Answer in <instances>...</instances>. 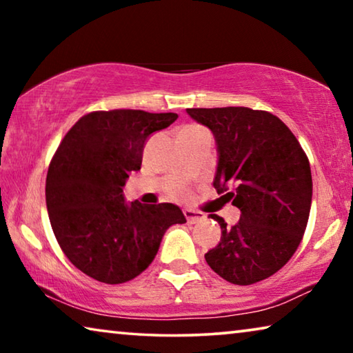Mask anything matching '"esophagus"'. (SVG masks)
<instances>
[{"label":"esophagus","instance_id":"34e87169","mask_svg":"<svg viewBox=\"0 0 353 353\" xmlns=\"http://www.w3.org/2000/svg\"><path fill=\"white\" fill-rule=\"evenodd\" d=\"M183 214H185V218H187V221L190 224H196V223H201V221H204V213H201V212H194V210H191V208H185L183 210Z\"/></svg>","mask_w":353,"mask_h":353}]
</instances>
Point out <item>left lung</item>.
<instances>
[{"instance_id": "left-lung-1", "label": "left lung", "mask_w": 353, "mask_h": 353, "mask_svg": "<svg viewBox=\"0 0 353 353\" xmlns=\"http://www.w3.org/2000/svg\"><path fill=\"white\" fill-rule=\"evenodd\" d=\"M187 113L212 130L218 151L213 187L241 212L232 227L210 214L221 225V240L205 254L208 266L235 285L271 277L288 263L305 234L313 196L305 152L270 112L218 107Z\"/></svg>"}]
</instances>
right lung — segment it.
<instances>
[{"label":"right lung","instance_id":"right-lung-1","mask_svg":"<svg viewBox=\"0 0 353 353\" xmlns=\"http://www.w3.org/2000/svg\"><path fill=\"white\" fill-rule=\"evenodd\" d=\"M177 113L93 112L68 130L46 176L52 232L77 270L103 283H124L151 265L165 232L187 223L174 204L126 202L123 187L140 171L149 137Z\"/></svg>","mask_w":353,"mask_h":353}]
</instances>
